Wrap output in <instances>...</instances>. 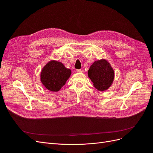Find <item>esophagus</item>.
<instances>
[{
	"label": "esophagus",
	"mask_w": 153,
	"mask_h": 153,
	"mask_svg": "<svg viewBox=\"0 0 153 153\" xmlns=\"http://www.w3.org/2000/svg\"><path fill=\"white\" fill-rule=\"evenodd\" d=\"M76 71L78 73H83V72H84V71H83L82 69H76Z\"/></svg>",
	"instance_id": "esophagus-1"
}]
</instances>
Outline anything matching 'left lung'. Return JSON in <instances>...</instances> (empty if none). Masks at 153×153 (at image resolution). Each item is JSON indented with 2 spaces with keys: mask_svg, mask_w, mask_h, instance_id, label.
Wrapping results in <instances>:
<instances>
[{
  "mask_svg": "<svg viewBox=\"0 0 153 153\" xmlns=\"http://www.w3.org/2000/svg\"><path fill=\"white\" fill-rule=\"evenodd\" d=\"M88 76L96 89L105 91L112 85L114 71L109 62L105 59L96 61L88 70Z\"/></svg>",
  "mask_w": 153,
  "mask_h": 153,
  "instance_id": "obj_1",
  "label": "left lung"
}]
</instances>
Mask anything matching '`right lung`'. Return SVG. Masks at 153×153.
Returning a JSON list of instances; mask_svg holds the SVG:
<instances>
[{"label": "right lung", "mask_w": 153, "mask_h": 153, "mask_svg": "<svg viewBox=\"0 0 153 153\" xmlns=\"http://www.w3.org/2000/svg\"><path fill=\"white\" fill-rule=\"evenodd\" d=\"M71 73L70 69L61 62L51 61L41 71V81L48 90L57 92L65 84Z\"/></svg>", "instance_id": "obj_1"}]
</instances>
